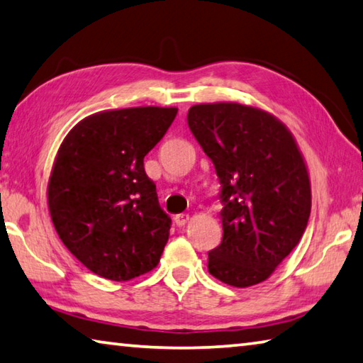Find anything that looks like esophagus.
Instances as JSON below:
<instances>
[{
	"mask_svg": "<svg viewBox=\"0 0 363 363\" xmlns=\"http://www.w3.org/2000/svg\"><path fill=\"white\" fill-rule=\"evenodd\" d=\"M187 220H189V214H184L182 213V214H176V216H174V223H176L177 227L186 225Z\"/></svg>",
	"mask_w": 363,
	"mask_h": 363,
	"instance_id": "obj_1",
	"label": "esophagus"
}]
</instances>
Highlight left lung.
Segmentation results:
<instances>
[{"label":"left lung","instance_id":"obj_1","mask_svg":"<svg viewBox=\"0 0 363 363\" xmlns=\"http://www.w3.org/2000/svg\"><path fill=\"white\" fill-rule=\"evenodd\" d=\"M187 123L220 182L223 242L208 270L223 284H261L299 243L311 216V182L288 128L261 108L199 104Z\"/></svg>","mask_w":363,"mask_h":363}]
</instances>
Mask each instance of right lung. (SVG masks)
<instances>
[{"mask_svg": "<svg viewBox=\"0 0 363 363\" xmlns=\"http://www.w3.org/2000/svg\"><path fill=\"white\" fill-rule=\"evenodd\" d=\"M177 113L133 107L86 116L60 144L48 205L60 240L91 272L125 281L150 272L169 237L171 219L144 169Z\"/></svg>", "mask_w": 363, "mask_h": 363, "instance_id": "add662e5", "label": "right lung"}]
</instances>
